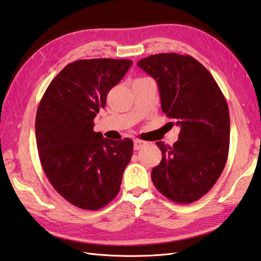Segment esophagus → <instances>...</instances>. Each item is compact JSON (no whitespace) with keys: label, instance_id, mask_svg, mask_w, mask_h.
Returning <instances> with one entry per match:
<instances>
[{"label":"esophagus","instance_id":"1","mask_svg":"<svg viewBox=\"0 0 261 261\" xmlns=\"http://www.w3.org/2000/svg\"><path fill=\"white\" fill-rule=\"evenodd\" d=\"M134 148L135 150H139V149H141L143 146L147 145V142L145 140H140V139H135L134 140Z\"/></svg>","mask_w":261,"mask_h":261}]
</instances>
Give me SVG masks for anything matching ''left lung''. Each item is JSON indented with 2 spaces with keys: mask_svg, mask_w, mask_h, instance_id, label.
<instances>
[{
  "mask_svg": "<svg viewBox=\"0 0 261 261\" xmlns=\"http://www.w3.org/2000/svg\"><path fill=\"white\" fill-rule=\"evenodd\" d=\"M137 65L156 80L163 112L180 126L173 146L156 143L163 158L151 171L153 185L170 201L195 202L214 186L225 167L228 103L210 71L190 55H151Z\"/></svg>",
  "mask_w": 261,
  "mask_h": 261,
  "instance_id": "1",
  "label": "left lung"
}]
</instances>
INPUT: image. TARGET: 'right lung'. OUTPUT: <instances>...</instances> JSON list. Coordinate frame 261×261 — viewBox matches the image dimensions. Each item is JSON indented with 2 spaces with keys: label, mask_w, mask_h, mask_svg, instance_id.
<instances>
[{
  "label": "right lung",
  "mask_w": 261,
  "mask_h": 261,
  "mask_svg": "<svg viewBox=\"0 0 261 261\" xmlns=\"http://www.w3.org/2000/svg\"><path fill=\"white\" fill-rule=\"evenodd\" d=\"M130 59H81L51 81L36 115L39 158L47 178L66 201L83 210L104 207L118 195L134 141L94 132L108 93L131 67Z\"/></svg>",
  "instance_id": "1"
}]
</instances>
